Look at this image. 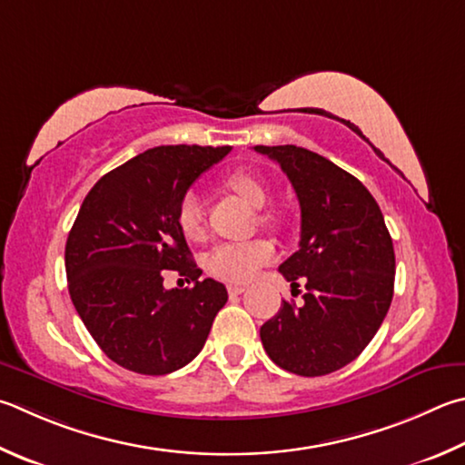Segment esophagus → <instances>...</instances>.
<instances>
[{
	"instance_id": "34e87169",
	"label": "esophagus",
	"mask_w": 465,
	"mask_h": 465,
	"mask_svg": "<svg viewBox=\"0 0 465 465\" xmlns=\"http://www.w3.org/2000/svg\"><path fill=\"white\" fill-rule=\"evenodd\" d=\"M243 291H246V286H243V284H230V286H227V292H230L232 297H235V294H242Z\"/></svg>"
}]
</instances>
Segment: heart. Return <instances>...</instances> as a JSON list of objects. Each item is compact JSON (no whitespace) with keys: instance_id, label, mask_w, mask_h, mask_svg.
I'll return each instance as SVG.
<instances>
[{"instance_id":"b5f03b06","label":"heart","mask_w":465,"mask_h":465,"mask_svg":"<svg viewBox=\"0 0 465 465\" xmlns=\"http://www.w3.org/2000/svg\"><path fill=\"white\" fill-rule=\"evenodd\" d=\"M227 184L238 193L240 197L254 207H264L268 201V187L256 174L238 171L227 176ZM266 222H274L272 215H264ZM176 223L184 238L199 240L203 235L205 213L203 203L195 191L184 193L176 209ZM274 258V246L268 240L250 242H230L217 246L207 260V266L217 278L225 282H246L258 270Z\"/></svg>"}]
</instances>
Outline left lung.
Returning a JSON list of instances; mask_svg holds the SVG:
<instances>
[{"instance_id": "1", "label": "left lung", "mask_w": 465, "mask_h": 465, "mask_svg": "<svg viewBox=\"0 0 465 465\" xmlns=\"http://www.w3.org/2000/svg\"><path fill=\"white\" fill-rule=\"evenodd\" d=\"M276 160L301 205L299 250L278 272L305 282L302 305L282 301L260 327L268 358L286 372L325 376L372 341L394 292V248L376 199L356 176L307 148L254 146Z\"/></svg>"}]
</instances>
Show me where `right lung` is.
I'll list each match as a JSON object with an SVG mask.
<instances>
[{
	"label": "right lung",
	"mask_w": 465,
	"mask_h": 465,
	"mask_svg": "<svg viewBox=\"0 0 465 465\" xmlns=\"http://www.w3.org/2000/svg\"><path fill=\"white\" fill-rule=\"evenodd\" d=\"M230 146H156L101 176L87 193L64 248L71 301L109 360L164 376L203 350L227 291L199 281L176 209ZM176 269L191 290L163 289Z\"/></svg>",
	"instance_id": "right-lung-1"
}]
</instances>
